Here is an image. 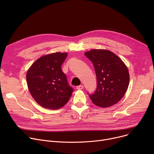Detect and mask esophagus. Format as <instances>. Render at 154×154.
I'll list each match as a JSON object with an SVG mask.
<instances>
[{"label": "esophagus", "instance_id": "34e87169", "mask_svg": "<svg viewBox=\"0 0 154 154\" xmlns=\"http://www.w3.org/2000/svg\"><path fill=\"white\" fill-rule=\"evenodd\" d=\"M76 88L77 90H82L84 88V86L83 85H79V86H77Z\"/></svg>", "mask_w": 154, "mask_h": 154}]
</instances>
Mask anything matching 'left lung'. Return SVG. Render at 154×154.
<instances>
[{"instance_id":"8db88e82","label":"left lung","mask_w":154,"mask_h":154,"mask_svg":"<svg viewBox=\"0 0 154 154\" xmlns=\"http://www.w3.org/2000/svg\"><path fill=\"white\" fill-rule=\"evenodd\" d=\"M85 55L94 64L97 82L95 92L88 95L92 102L101 107L117 103L125 95L129 84V73L125 63L107 50L94 49Z\"/></svg>"}]
</instances>
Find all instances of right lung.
Segmentation results:
<instances>
[{
	"instance_id": "obj_1",
	"label": "right lung",
	"mask_w": 154,
	"mask_h": 154,
	"mask_svg": "<svg viewBox=\"0 0 154 154\" xmlns=\"http://www.w3.org/2000/svg\"><path fill=\"white\" fill-rule=\"evenodd\" d=\"M67 53L56 52L37 59L27 72V83L34 100L42 107L55 110L66 105L74 91L61 66Z\"/></svg>"
}]
</instances>
